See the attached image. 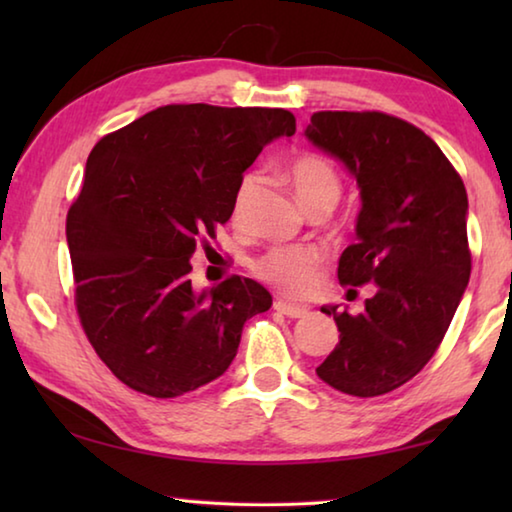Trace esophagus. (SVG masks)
<instances>
[{"label":"esophagus","instance_id":"34e87169","mask_svg":"<svg viewBox=\"0 0 512 512\" xmlns=\"http://www.w3.org/2000/svg\"><path fill=\"white\" fill-rule=\"evenodd\" d=\"M275 311H280V314H284V316H289V318H302V316H307L309 311H307V307H298V305H291V302H284V300H275Z\"/></svg>","mask_w":512,"mask_h":512}]
</instances>
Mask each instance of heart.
Instances as JSON below:
<instances>
[{"label":"heart","mask_w":512,"mask_h":512,"mask_svg":"<svg viewBox=\"0 0 512 512\" xmlns=\"http://www.w3.org/2000/svg\"><path fill=\"white\" fill-rule=\"evenodd\" d=\"M287 176L293 192L305 207L320 201H339L341 178L323 155L300 153L298 158L291 160ZM255 185L257 178L253 173L241 180L235 198V216L246 205L250 194L255 192ZM320 266H323V253L316 248H273L259 257L253 268L257 277L273 284L277 291L300 298L316 289Z\"/></svg>","instance_id":"1"}]
</instances>
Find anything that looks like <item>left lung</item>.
Listing matches in <instances>:
<instances>
[{
	"instance_id": "8db88e82",
	"label": "left lung",
	"mask_w": 512,
	"mask_h": 512,
	"mask_svg": "<svg viewBox=\"0 0 512 512\" xmlns=\"http://www.w3.org/2000/svg\"><path fill=\"white\" fill-rule=\"evenodd\" d=\"M305 135L359 185L339 280L377 287L361 314L320 307L341 336L316 375L354 397L391 393L427 366L470 282L465 185L429 135L384 112H314Z\"/></svg>"
}]
</instances>
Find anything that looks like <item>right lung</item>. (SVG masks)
I'll list each match as a JSON object with an SVG mask.
<instances>
[{"instance_id": "right-lung-1", "label": "right lung", "mask_w": 512, "mask_h": 512, "mask_svg": "<svg viewBox=\"0 0 512 512\" xmlns=\"http://www.w3.org/2000/svg\"><path fill=\"white\" fill-rule=\"evenodd\" d=\"M296 133L282 108L180 103L146 112L94 146L67 214L76 311L119 381L178 397L221 377L271 293L232 275L196 293L189 259L235 210L244 171Z\"/></svg>"}]
</instances>
